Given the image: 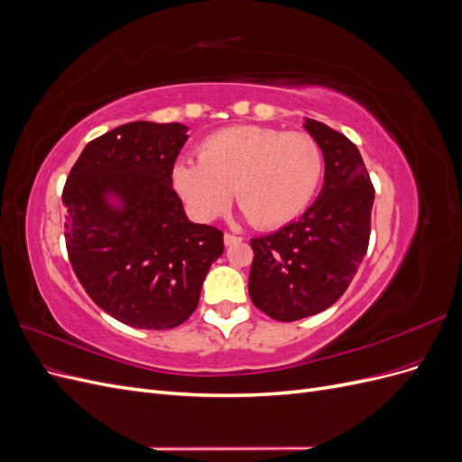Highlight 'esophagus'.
I'll list each match as a JSON object with an SVG mask.
<instances>
[{
	"label": "esophagus",
	"mask_w": 462,
	"mask_h": 462,
	"mask_svg": "<svg viewBox=\"0 0 462 462\" xmlns=\"http://www.w3.org/2000/svg\"><path fill=\"white\" fill-rule=\"evenodd\" d=\"M241 241H243V236H236V235H231V233H226V235H223V243H226L227 246L236 245V243H241Z\"/></svg>",
	"instance_id": "1"
}]
</instances>
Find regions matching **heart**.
Returning <instances> with one entry per match:
<instances>
[{"instance_id": "obj_1", "label": "heart", "mask_w": 462, "mask_h": 462, "mask_svg": "<svg viewBox=\"0 0 462 462\" xmlns=\"http://www.w3.org/2000/svg\"><path fill=\"white\" fill-rule=\"evenodd\" d=\"M321 171L324 158L310 134L243 125L208 136L200 162L179 160L171 179L194 217L221 216L235 192L246 217L256 227L272 229L309 206Z\"/></svg>"}]
</instances>
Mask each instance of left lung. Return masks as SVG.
I'll return each instance as SVG.
<instances>
[{"label":"left lung","mask_w":462,"mask_h":462,"mask_svg":"<svg viewBox=\"0 0 462 462\" xmlns=\"http://www.w3.org/2000/svg\"><path fill=\"white\" fill-rule=\"evenodd\" d=\"M304 129L324 153V187L297 221L250 241V299L279 321L309 318L337 302L370 239L374 187L358 148L319 121L306 117Z\"/></svg>","instance_id":"obj_1"}]
</instances>
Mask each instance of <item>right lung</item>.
<instances>
[{
  "label": "right lung",
  "instance_id": "obj_1",
  "mask_svg": "<svg viewBox=\"0 0 462 462\" xmlns=\"http://www.w3.org/2000/svg\"><path fill=\"white\" fill-rule=\"evenodd\" d=\"M187 131L180 123L121 125L85 146L63 189L67 253L79 282L131 328L183 324L223 254V233L189 221L171 185Z\"/></svg>",
  "mask_w": 462,
  "mask_h": 462
}]
</instances>
